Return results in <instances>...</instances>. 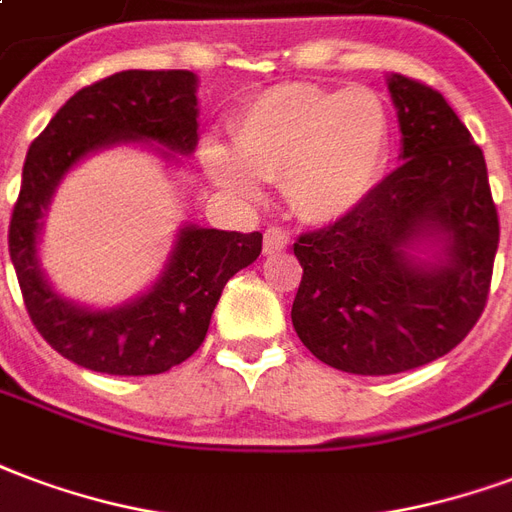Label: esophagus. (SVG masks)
I'll use <instances>...</instances> for the list:
<instances>
[{
    "instance_id": "obj_1",
    "label": "esophagus",
    "mask_w": 512,
    "mask_h": 512,
    "mask_svg": "<svg viewBox=\"0 0 512 512\" xmlns=\"http://www.w3.org/2000/svg\"><path fill=\"white\" fill-rule=\"evenodd\" d=\"M290 244V236H287L285 230H279V227H268L266 238H263V252L266 255H276V252H282Z\"/></svg>"
}]
</instances>
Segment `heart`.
Wrapping results in <instances>:
<instances>
[{"label": "heart", "mask_w": 512, "mask_h": 512, "mask_svg": "<svg viewBox=\"0 0 512 512\" xmlns=\"http://www.w3.org/2000/svg\"><path fill=\"white\" fill-rule=\"evenodd\" d=\"M388 116L372 89L276 86L236 119V151L208 143L203 162L219 187L260 198V181H282L295 214L314 225L339 222L380 181Z\"/></svg>", "instance_id": "1"}]
</instances>
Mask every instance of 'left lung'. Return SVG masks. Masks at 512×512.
Returning a JSON list of instances; mask_svg holds the SVG:
<instances>
[{
	"mask_svg": "<svg viewBox=\"0 0 512 512\" xmlns=\"http://www.w3.org/2000/svg\"><path fill=\"white\" fill-rule=\"evenodd\" d=\"M401 165L352 214L293 244V328L350 374H399L448 355L478 323L499 244L483 151L445 97L388 75Z\"/></svg>",
	"mask_w": 512,
	"mask_h": 512,
	"instance_id": "8db88e82",
	"label": "left lung"
}]
</instances>
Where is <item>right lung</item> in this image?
Listing matches in <instances>:
<instances>
[{
  "mask_svg": "<svg viewBox=\"0 0 512 512\" xmlns=\"http://www.w3.org/2000/svg\"><path fill=\"white\" fill-rule=\"evenodd\" d=\"M198 75L124 70L75 92L24 162L10 219V260L34 328L67 361L100 374L143 377L187 361L206 339L227 279L252 266L263 233L181 225L160 276L130 301L86 306L51 285L40 260L43 217L62 179L113 146H143L179 162L198 149Z\"/></svg>",
  "mask_w": 512,
  "mask_h": 512,
  "instance_id": "obj_1",
  "label": "right lung"
}]
</instances>
